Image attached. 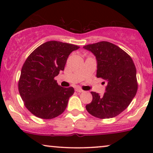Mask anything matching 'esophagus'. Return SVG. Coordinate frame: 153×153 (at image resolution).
I'll use <instances>...</instances> for the list:
<instances>
[{
    "instance_id": "obj_1",
    "label": "esophagus",
    "mask_w": 153,
    "mask_h": 153,
    "mask_svg": "<svg viewBox=\"0 0 153 153\" xmlns=\"http://www.w3.org/2000/svg\"><path fill=\"white\" fill-rule=\"evenodd\" d=\"M75 91H76L77 93H83V91L82 89L79 88H77L75 89Z\"/></svg>"
}]
</instances>
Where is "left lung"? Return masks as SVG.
Listing matches in <instances>:
<instances>
[{
    "instance_id": "obj_1",
    "label": "left lung",
    "mask_w": 153,
    "mask_h": 153,
    "mask_svg": "<svg viewBox=\"0 0 153 153\" xmlns=\"http://www.w3.org/2000/svg\"><path fill=\"white\" fill-rule=\"evenodd\" d=\"M83 48L96 57L97 78L107 82L103 95L91 92L93 100L85 108L98 118L116 117L127 108L137 94L138 83L134 63L126 52L108 42H100Z\"/></svg>"
}]
</instances>
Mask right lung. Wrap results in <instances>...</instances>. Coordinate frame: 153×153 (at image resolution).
<instances>
[{"label":"right lung","instance_id":"right-lung-1","mask_svg":"<svg viewBox=\"0 0 153 153\" xmlns=\"http://www.w3.org/2000/svg\"><path fill=\"white\" fill-rule=\"evenodd\" d=\"M79 47L58 41L39 46L27 58L21 71L19 91L29 111L42 119H52L63 113L74 93L63 88L54 77L63 71L68 56Z\"/></svg>","mask_w":153,"mask_h":153}]
</instances>
